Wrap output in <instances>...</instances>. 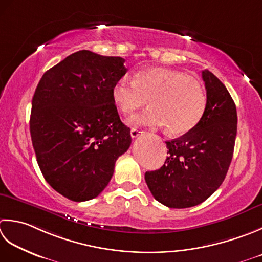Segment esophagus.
Returning a JSON list of instances; mask_svg holds the SVG:
<instances>
[{"label": "esophagus", "mask_w": 262, "mask_h": 262, "mask_svg": "<svg viewBox=\"0 0 262 262\" xmlns=\"http://www.w3.org/2000/svg\"><path fill=\"white\" fill-rule=\"evenodd\" d=\"M143 133H144V132L141 130V129H137V128H132V129H130V136L133 138H136L138 136H141Z\"/></svg>", "instance_id": "1"}]
</instances>
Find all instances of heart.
Listing matches in <instances>:
<instances>
[{
    "label": "heart",
    "mask_w": 262,
    "mask_h": 262,
    "mask_svg": "<svg viewBox=\"0 0 262 262\" xmlns=\"http://www.w3.org/2000/svg\"><path fill=\"white\" fill-rule=\"evenodd\" d=\"M112 100L122 114L130 115L148 101L151 107L129 120L135 126H166L171 135L194 129L207 109L202 85L182 71L146 69L134 79L121 77L112 86Z\"/></svg>",
    "instance_id": "b5f03b06"
}]
</instances>
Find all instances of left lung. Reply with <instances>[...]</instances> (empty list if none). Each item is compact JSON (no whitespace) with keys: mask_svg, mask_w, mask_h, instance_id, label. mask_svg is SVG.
Instances as JSON below:
<instances>
[{"mask_svg":"<svg viewBox=\"0 0 262 262\" xmlns=\"http://www.w3.org/2000/svg\"><path fill=\"white\" fill-rule=\"evenodd\" d=\"M207 109L199 125L176 140L167 141L165 165L145 172L152 195L166 207L198 206L222 185L232 161L237 132L236 105L225 85L203 70Z\"/></svg>","mask_w":262,"mask_h":262,"instance_id":"1","label":"left lung"}]
</instances>
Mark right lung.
Returning <instances> with one entry per match:
<instances>
[{
	"label": "right lung",
	"instance_id": "obj_1",
	"mask_svg": "<svg viewBox=\"0 0 262 262\" xmlns=\"http://www.w3.org/2000/svg\"><path fill=\"white\" fill-rule=\"evenodd\" d=\"M125 59L81 50L42 76L30 114V136L45 181L75 202L96 198L130 146L111 90Z\"/></svg>",
	"mask_w": 262,
	"mask_h": 262
}]
</instances>
